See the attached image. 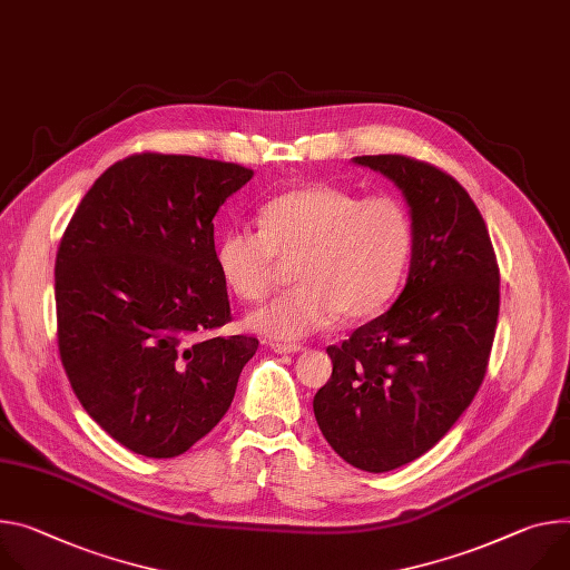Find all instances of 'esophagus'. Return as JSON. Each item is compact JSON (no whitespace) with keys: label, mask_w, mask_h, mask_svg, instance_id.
<instances>
[{"label":"esophagus","mask_w":570,"mask_h":570,"mask_svg":"<svg viewBox=\"0 0 570 570\" xmlns=\"http://www.w3.org/2000/svg\"><path fill=\"white\" fill-rule=\"evenodd\" d=\"M271 347H273L277 354H295V352L302 350V345H297V343H273Z\"/></svg>","instance_id":"esophagus-1"}]
</instances>
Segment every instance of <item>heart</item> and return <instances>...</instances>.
<instances>
[{
  "label": "heart",
  "instance_id": "heart-1",
  "mask_svg": "<svg viewBox=\"0 0 570 570\" xmlns=\"http://www.w3.org/2000/svg\"><path fill=\"white\" fill-rule=\"evenodd\" d=\"M258 232L227 229L216 243L225 286L243 302L264 299L275 258L295 256V288L247 316V327L275 341H299L341 314L368 318L397 295L413 254V223L391 195L364 197L332 184H308L268 199Z\"/></svg>",
  "mask_w": 570,
  "mask_h": 570
}]
</instances>
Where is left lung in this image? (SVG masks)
<instances>
[{"label":"left lung","mask_w":570,"mask_h":570,"mask_svg":"<svg viewBox=\"0 0 570 570\" xmlns=\"http://www.w3.org/2000/svg\"><path fill=\"white\" fill-rule=\"evenodd\" d=\"M409 204L413 254L386 314L330 345L318 428L358 471L386 473L434 448L473 402L500 312V271L482 214L443 170L402 157H354Z\"/></svg>","instance_id":"1"}]
</instances>
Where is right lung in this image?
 I'll return each mask as SVG.
<instances>
[{
  "label": "right lung",
  "mask_w": 570,
  "mask_h": 570,
  "mask_svg": "<svg viewBox=\"0 0 570 570\" xmlns=\"http://www.w3.org/2000/svg\"><path fill=\"white\" fill-rule=\"evenodd\" d=\"M252 170L184 154H134L79 202L61 238L59 352L88 416L151 459L184 454L227 413L254 336L232 321L214 218Z\"/></svg>",
  "instance_id": "right-lung-1"
}]
</instances>
